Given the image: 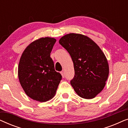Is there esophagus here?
I'll use <instances>...</instances> for the list:
<instances>
[{
  "mask_svg": "<svg viewBox=\"0 0 128 128\" xmlns=\"http://www.w3.org/2000/svg\"><path fill=\"white\" fill-rule=\"evenodd\" d=\"M60 74H62V77L63 78H64V71H62V72H60Z\"/></svg>",
  "mask_w": 128,
  "mask_h": 128,
  "instance_id": "obj_1",
  "label": "esophagus"
}]
</instances>
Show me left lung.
I'll use <instances>...</instances> for the list:
<instances>
[{
  "label": "left lung",
  "mask_w": 128,
  "mask_h": 128,
  "mask_svg": "<svg viewBox=\"0 0 128 128\" xmlns=\"http://www.w3.org/2000/svg\"><path fill=\"white\" fill-rule=\"evenodd\" d=\"M59 42L73 62L74 76L70 84L75 92L83 98H93L103 90L109 74L104 54L97 44L82 34H66Z\"/></svg>",
  "instance_id": "obj_1"
}]
</instances>
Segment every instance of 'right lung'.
<instances>
[{"mask_svg": "<svg viewBox=\"0 0 128 128\" xmlns=\"http://www.w3.org/2000/svg\"><path fill=\"white\" fill-rule=\"evenodd\" d=\"M56 39L41 38L24 50L18 68L20 84L26 94L34 100L45 102L53 98L62 76L55 71L50 54Z\"/></svg>", "mask_w": 128, "mask_h": 128, "instance_id": "obj_1", "label": "right lung"}]
</instances>
